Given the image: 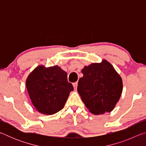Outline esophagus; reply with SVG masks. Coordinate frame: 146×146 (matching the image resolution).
I'll list each match as a JSON object with an SVG mask.
<instances>
[{
  "mask_svg": "<svg viewBox=\"0 0 146 146\" xmlns=\"http://www.w3.org/2000/svg\"><path fill=\"white\" fill-rule=\"evenodd\" d=\"M73 87H74V89H75V90H76V89L77 88L78 82H74V83L73 84Z\"/></svg>",
  "mask_w": 146,
  "mask_h": 146,
  "instance_id": "esophagus-1",
  "label": "esophagus"
}]
</instances>
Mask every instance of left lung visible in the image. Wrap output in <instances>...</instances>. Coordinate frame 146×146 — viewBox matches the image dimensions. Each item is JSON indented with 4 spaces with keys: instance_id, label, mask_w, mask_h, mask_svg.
Wrapping results in <instances>:
<instances>
[{
    "instance_id": "1",
    "label": "left lung",
    "mask_w": 146,
    "mask_h": 146,
    "mask_svg": "<svg viewBox=\"0 0 146 146\" xmlns=\"http://www.w3.org/2000/svg\"><path fill=\"white\" fill-rule=\"evenodd\" d=\"M82 73L77 91L86 107L95 115L111 111L123 88L122 78L111 64L104 60L85 66Z\"/></svg>"
}]
</instances>
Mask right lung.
I'll return each mask as SVG.
<instances>
[{"label": "right lung", "mask_w": 146, "mask_h": 146, "mask_svg": "<svg viewBox=\"0 0 146 146\" xmlns=\"http://www.w3.org/2000/svg\"><path fill=\"white\" fill-rule=\"evenodd\" d=\"M26 88L35 108L46 115L61 110L73 90L72 84L68 81L67 73L57 66L35 69L27 78Z\"/></svg>", "instance_id": "add662e5"}]
</instances>
